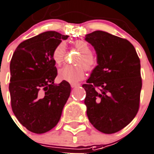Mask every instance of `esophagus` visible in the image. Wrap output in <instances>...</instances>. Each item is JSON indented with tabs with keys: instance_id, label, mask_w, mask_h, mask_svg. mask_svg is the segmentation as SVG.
Here are the masks:
<instances>
[{
	"instance_id": "1",
	"label": "esophagus",
	"mask_w": 154,
	"mask_h": 154,
	"mask_svg": "<svg viewBox=\"0 0 154 154\" xmlns=\"http://www.w3.org/2000/svg\"><path fill=\"white\" fill-rule=\"evenodd\" d=\"M71 87H79L80 86V84L79 83H71Z\"/></svg>"
}]
</instances>
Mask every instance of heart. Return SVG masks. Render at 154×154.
Instances as JSON below:
<instances>
[{
  "label": "heart",
  "mask_w": 154,
  "mask_h": 154,
  "mask_svg": "<svg viewBox=\"0 0 154 154\" xmlns=\"http://www.w3.org/2000/svg\"><path fill=\"white\" fill-rule=\"evenodd\" d=\"M73 45L79 51V55L75 60L77 64L65 65L60 69V77L69 83H78L84 78L86 68L88 71H91L96 67L97 60L92 54L91 48L87 41L83 40H77ZM65 54L66 44L63 41H61L55 47L52 51V59L56 64L59 66L62 64Z\"/></svg>",
  "instance_id": "heart-1"
}]
</instances>
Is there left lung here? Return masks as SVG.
Listing matches in <instances>:
<instances>
[{
  "label": "left lung",
  "mask_w": 154,
  "mask_h": 154,
  "mask_svg": "<svg viewBox=\"0 0 154 154\" xmlns=\"http://www.w3.org/2000/svg\"><path fill=\"white\" fill-rule=\"evenodd\" d=\"M85 40L94 48L98 60L83 85L87 117L98 131L114 134L126 127L139 110V57L130 41L106 32H93Z\"/></svg>",
  "instance_id": "obj_1"
}]
</instances>
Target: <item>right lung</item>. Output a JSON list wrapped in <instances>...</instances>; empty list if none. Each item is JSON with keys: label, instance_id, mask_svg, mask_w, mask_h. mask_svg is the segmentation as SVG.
I'll return each mask as SVG.
<instances>
[{"label": "right lung", "instance_id": "right-lung-1", "mask_svg": "<svg viewBox=\"0 0 154 154\" xmlns=\"http://www.w3.org/2000/svg\"><path fill=\"white\" fill-rule=\"evenodd\" d=\"M67 35L45 32L24 40L10 62L12 110L27 130L44 134L57 125L71 93L67 81L54 83L57 75L52 51Z\"/></svg>", "mask_w": 154, "mask_h": 154}]
</instances>
